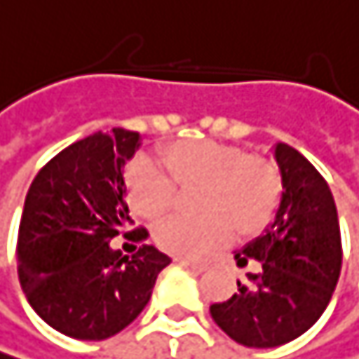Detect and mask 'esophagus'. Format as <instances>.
<instances>
[{"label": "esophagus", "instance_id": "1", "mask_svg": "<svg viewBox=\"0 0 359 359\" xmlns=\"http://www.w3.org/2000/svg\"><path fill=\"white\" fill-rule=\"evenodd\" d=\"M176 262H181L189 268H194L196 272H204L208 270V262H202V259H189V257H176Z\"/></svg>", "mask_w": 359, "mask_h": 359}]
</instances>
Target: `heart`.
Wrapping results in <instances>:
<instances>
[{"label":"heart","instance_id":"1","mask_svg":"<svg viewBox=\"0 0 359 359\" xmlns=\"http://www.w3.org/2000/svg\"><path fill=\"white\" fill-rule=\"evenodd\" d=\"M163 165L142 155L127 172V198L142 219L155 221L174 202L176 185H202L198 219L172 217L155 229L157 245L178 257H198L238 232L264 227L280 196L276 170L262 157L212 140H183L161 153ZM168 172H165V170Z\"/></svg>","mask_w":359,"mask_h":359}]
</instances>
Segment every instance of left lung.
<instances>
[{"label":"left lung","instance_id":"8db88e82","mask_svg":"<svg viewBox=\"0 0 359 359\" xmlns=\"http://www.w3.org/2000/svg\"><path fill=\"white\" fill-rule=\"evenodd\" d=\"M280 198L264 234L234 253L236 266L259 262L238 294L210 304L225 334L255 349L298 339L321 317L339 283L343 249L332 191L315 165L285 142L272 147Z\"/></svg>","mask_w":359,"mask_h":359}]
</instances>
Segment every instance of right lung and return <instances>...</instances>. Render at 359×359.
<instances>
[{
	"label": "right lung",
	"mask_w": 359,
	"mask_h": 359,
	"mask_svg": "<svg viewBox=\"0 0 359 359\" xmlns=\"http://www.w3.org/2000/svg\"><path fill=\"white\" fill-rule=\"evenodd\" d=\"M138 132H95L55 155L34 178L18 227V280L32 309L57 332L104 341L149 304L157 274L172 262L153 245L123 255L110 243L132 223L125 163ZM147 238L144 229L127 234Z\"/></svg>",
	"instance_id": "1"
}]
</instances>
